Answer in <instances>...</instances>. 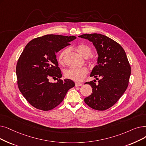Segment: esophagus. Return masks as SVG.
Here are the masks:
<instances>
[{
    "label": "esophagus",
    "mask_w": 146,
    "mask_h": 146,
    "mask_svg": "<svg viewBox=\"0 0 146 146\" xmlns=\"http://www.w3.org/2000/svg\"><path fill=\"white\" fill-rule=\"evenodd\" d=\"M82 84H80V83H78V82H76V83L75 84V86H82Z\"/></svg>",
    "instance_id": "obj_1"
}]
</instances>
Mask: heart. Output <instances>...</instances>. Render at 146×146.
Segmentation results:
<instances>
[{
	"instance_id": "b5f03b06",
	"label": "heart",
	"mask_w": 146,
	"mask_h": 146,
	"mask_svg": "<svg viewBox=\"0 0 146 146\" xmlns=\"http://www.w3.org/2000/svg\"><path fill=\"white\" fill-rule=\"evenodd\" d=\"M78 52L84 58H87L92 53V49L85 44H80L76 47ZM68 50L67 49L63 50L60 54L58 61L60 64H62L64 63V58L66 54L68 52ZM90 62L92 64H96L97 60L96 58L91 57ZM88 74V70L86 67H82L79 68H69L66 70L64 72V76L67 79L72 80L74 82H81L84 80L85 78Z\"/></svg>"
}]
</instances>
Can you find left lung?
Listing matches in <instances>:
<instances>
[{
  "instance_id": "8db88e82",
  "label": "left lung",
  "mask_w": 146,
  "mask_h": 146,
  "mask_svg": "<svg viewBox=\"0 0 146 146\" xmlns=\"http://www.w3.org/2000/svg\"><path fill=\"white\" fill-rule=\"evenodd\" d=\"M79 37L93 43L98 54V64L91 74L96 80L86 84L92 88V94L84 99L92 109L103 111L110 108L128 88L131 68L123 48L106 36L93 33Z\"/></svg>"
}]
</instances>
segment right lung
<instances>
[{
	"label": "right lung",
	"mask_w": 146,
	"mask_h": 146,
	"mask_svg": "<svg viewBox=\"0 0 146 146\" xmlns=\"http://www.w3.org/2000/svg\"><path fill=\"white\" fill-rule=\"evenodd\" d=\"M76 37L47 35L29 42L18 58L17 84L24 97L36 109L52 110L64 100L67 91L74 86L70 79H61L62 74L55 53ZM50 78L58 82L51 83Z\"/></svg>",
	"instance_id": "obj_1"
}]
</instances>
